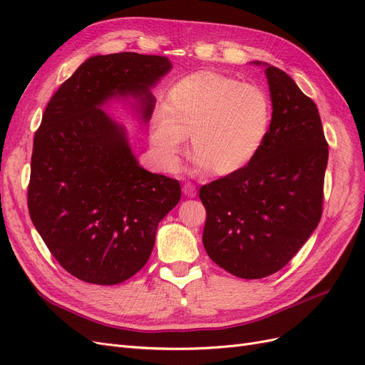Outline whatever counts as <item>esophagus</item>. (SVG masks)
I'll return each instance as SVG.
<instances>
[{
    "label": "esophagus",
    "mask_w": 365,
    "mask_h": 365,
    "mask_svg": "<svg viewBox=\"0 0 365 365\" xmlns=\"http://www.w3.org/2000/svg\"><path fill=\"white\" fill-rule=\"evenodd\" d=\"M182 193H184L187 197H195V196H196L195 185H193L192 182H185L184 187H182Z\"/></svg>",
    "instance_id": "obj_1"
}]
</instances>
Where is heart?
Returning a JSON list of instances; mask_svg holds the SVG:
<instances>
[{
    "mask_svg": "<svg viewBox=\"0 0 365 365\" xmlns=\"http://www.w3.org/2000/svg\"><path fill=\"white\" fill-rule=\"evenodd\" d=\"M274 121L268 91L216 71H200L173 83L149 135L165 169L175 170L190 138L197 168L233 175L257 158Z\"/></svg>",
    "mask_w": 365,
    "mask_h": 365,
    "instance_id": "b5f03b06",
    "label": "heart"
}]
</instances>
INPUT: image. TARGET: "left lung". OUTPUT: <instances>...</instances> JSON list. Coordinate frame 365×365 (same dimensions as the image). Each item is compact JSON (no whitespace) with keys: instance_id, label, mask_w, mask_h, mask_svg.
I'll return each mask as SVG.
<instances>
[{"instance_id":"obj_1","label":"left lung","mask_w":365,"mask_h":365,"mask_svg":"<svg viewBox=\"0 0 365 365\" xmlns=\"http://www.w3.org/2000/svg\"><path fill=\"white\" fill-rule=\"evenodd\" d=\"M264 74L274 121L263 149L244 170L200 189L208 257L248 280L280 271L314 233L323 213L329 157L312 98L284 71L267 65Z\"/></svg>"}]
</instances>
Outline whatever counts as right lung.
<instances>
[{"mask_svg": "<svg viewBox=\"0 0 365 365\" xmlns=\"http://www.w3.org/2000/svg\"><path fill=\"white\" fill-rule=\"evenodd\" d=\"M172 68L164 56L114 53L86 59L54 93L33 140L27 204L61 267L94 284L137 274L160 220L181 200L180 182L143 169L125 128L102 106L134 97L148 121L150 88Z\"/></svg>", "mask_w": 365, "mask_h": 365, "instance_id": "1", "label": "right lung"}]
</instances>
